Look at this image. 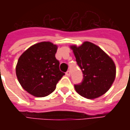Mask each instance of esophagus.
<instances>
[{
	"mask_svg": "<svg viewBox=\"0 0 130 130\" xmlns=\"http://www.w3.org/2000/svg\"><path fill=\"white\" fill-rule=\"evenodd\" d=\"M65 74H66V76H70V70L67 71V72H66V73H65Z\"/></svg>",
	"mask_w": 130,
	"mask_h": 130,
	"instance_id": "34e87169",
	"label": "esophagus"
}]
</instances>
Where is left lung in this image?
Here are the masks:
<instances>
[{"label": "left lung", "instance_id": "8db88e82", "mask_svg": "<svg viewBox=\"0 0 130 130\" xmlns=\"http://www.w3.org/2000/svg\"><path fill=\"white\" fill-rule=\"evenodd\" d=\"M81 68L84 79L74 85L80 95L87 99H95L106 93L116 77V65L113 60L98 46L90 42L82 45L70 46Z\"/></svg>", "mask_w": 130, "mask_h": 130}]
</instances>
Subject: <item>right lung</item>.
I'll list each match as a JSON object with an SVG mask.
<instances>
[{
  "mask_svg": "<svg viewBox=\"0 0 130 130\" xmlns=\"http://www.w3.org/2000/svg\"><path fill=\"white\" fill-rule=\"evenodd\" d=\"M57 48L50 42H42L31 46L19 57L16 74L21 86L30 95L38 98L50 95L65 75L55 57Z\"/></svg>",
  "mask_w": 130,
  "mask_h": 130,
  "instance_id": "1",
  "label": "right lung"
}]
</instances>
